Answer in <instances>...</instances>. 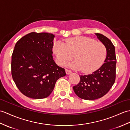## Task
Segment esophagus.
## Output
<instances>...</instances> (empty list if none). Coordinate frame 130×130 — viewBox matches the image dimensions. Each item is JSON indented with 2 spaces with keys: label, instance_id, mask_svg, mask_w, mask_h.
Wrapping results in <instances>:
<instances>
[{
  "label": "esophagus",
  "instance_id": "esophagus-1",
  "mask_svg": "<svg viewBox=\"0 0 130 130\" xmlns=\"http://www.w3.org/2000/svg\"><path fill=\"white\" fill-rule=\"evenodd\" d=\"M65 71H66V74H71V72H72V71H71V70H68V69H66V70H65Z\"/></svg>",
  "mask_w": 130,
  "mask_h": 130
}]
</instances>
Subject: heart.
<instances>
[{
  "instance_id": "1",
  "label": "heart",
  "mask_w": 130,
  "mask_h": 130,
  "mask_svg": "<svg viewBox=\"0 0 130 130\" xmlns=\"http://www.w3.org/2000/svg\"><path fill=\"white\" fill-rule=\"evenodd\" d=\"M53 51L58 64L65 65L73 58L74 61L69 64L75 69H81L86 73L98 69L106 58L107 50L104 44L85 37L70 38L65 42L59 41L53 45Z\"/></svg>"
}]
</instances>
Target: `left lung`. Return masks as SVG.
Returning <instances> with one entry per match:
<instances>
[{"mask_svg":"<svg viewBox=\"0 0 130 130\" xmlns=\"http://www.w3.org/2000/svg\"><path fill=\"white\" fill-rule=\"evenodd\" d=\"M95 34L106 47L107 55L105 62L91 74L80 75L79 83L73 87L78 97L86 100H93L106 95L116 79V58L114 45L104 35L99 33Z\"/></svg>","mask_w":130,"mask_h":130,"instance_id":"8db88e82","label":"left lung"}]
</instances>
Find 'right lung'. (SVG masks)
I'll return each instance as SVG.
<instances>
[{
    "mask_svg": "<svg viewBox=\"0 0 130 130\" xmlns=\"http://www.w3.org/2000/svg\"><path fill=\"white\" fill-rule=\"evenodd\" d=\"M54 37L50 33L32 32L15 45L11 56L12 77L18 89L27 97H48L57 80L66 75L65 69L53 60Z\"/></svg>",
    "mask_w": 130,
    "mask_h": 130,
    "instance_id": "1",
    "label": "right lung"
}]
</instances>
